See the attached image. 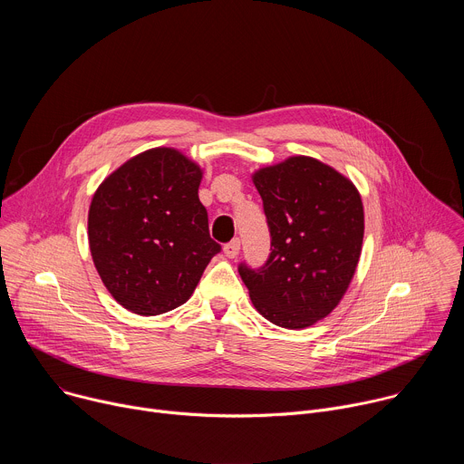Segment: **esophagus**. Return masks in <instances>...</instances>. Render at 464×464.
<instances>
[{"label":"esophagus","mask_w":464,"mask_h":464,"mask_svg":"<svg viewBox=\"0 0 464 464\" xmlns=\"http://www.w3.org/2000/svg\"><path fill=\"white\" fill-rule=\"evenodd\" d=\"M224 253L227 258H235L238 253H240V240L238 238H233L231 242H227L224 246Z\"/></svg>","instance_id":"esophagus-1"}]
</instances>
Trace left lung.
Returning a JSON list of instances; mask_svg holds the SVG:
<instances>
[{
    "mask_svg": "<svg viewBox=\"0 0 464 464\" xmlns=\"http://www.w3.org/2000/svg\"><path fill=\"white\" fill-rule=\"evenodd\" d=\"M272 253L238 274L255 308L283 328H306L345 295L362 255L363 204L354 183L308 156L262 167L253 176Z\"/></svg>",
    "mask_w": 464,
    "mask_h": 464,
    "instance_id": "1",
    "label": "left lung"
}]
</instances>
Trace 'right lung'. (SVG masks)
Listing matches in <instances>:
<instances>
[{
  "label": "right lung",
  "mask_w": 464,
  "mask_h": 464,
  "mask_svg": "<svg viewBox=\"0 0 464 464\" xmlns=\"http://www.w3.org/2000/svg\"><path fill=\"white\" fill-rule=\"evenodd\" d=\"M202 174L179 150L158 147L130 158L95 190L92 258L126 310L160 315L181 306L220 251L198 198Z\"/></svg>",
  "instance_id": "right-lung-1"
}]
</instances>
